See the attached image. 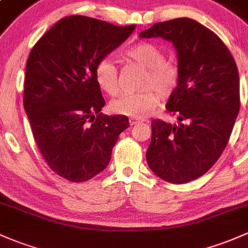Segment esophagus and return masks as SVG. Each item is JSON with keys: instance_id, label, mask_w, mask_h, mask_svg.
Here are the masks:
<instances>
[{"instance_id": "esophagus-1", "label": "esophagus", "mask_w": 248, "mask_h": 248, "mask_svg": "<svg viewBox=\"0 0 248 248\" xmlns=\"http://www.w3.org/2000/svg\"><path fill=\"white\" fill-rule=\"evenodd\" d=\"M143 121H140V119H136V118H130V125H137L140 123H142Z\"/></svg>"}]
</instances>
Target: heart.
I'll return each instance as SVG.
<instances>
[{
    "mask_svg": "<svg viewBox=\"0 0 248 248\" xmlns=\"http://www.w3.org/2000/svg\"><path fill=\"white\" fill-rule=\"evenodd\" d=\"M126 57L145 68L140 80V87L144 90L125 93L111 102L110 108L116 114L142 119L156 108L159 102L157 92L162 97H169L174 93L180 81V68L172 61L166 60L163 50L150 42L135 45L126 50ZM94 78L104 92L110 95L118 94L121 90L118 67L111 58L98 61Z\"/></svg>",
    "mask_w": 248,
    "mask_h": 248,
    "instance_id": "1",
    "label": "heart"
}]
</instances>
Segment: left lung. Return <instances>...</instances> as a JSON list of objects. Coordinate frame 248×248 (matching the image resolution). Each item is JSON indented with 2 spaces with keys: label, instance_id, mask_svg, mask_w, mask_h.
<instances>
[{
  "label": "left lung",
  "instance_id": "8db88e82",
  "mask_svg": "<svg viewBox=\"0 0 248 248\" xmlns=\"http://www.w3.org/2000/svg\"><path fill=\"white\" fill-rule=\"evenodd\" d=\"M140 38H163L177 50L180 81L167 103L178 125L151 122L149 167L169 183H187L215 164L240 110L236 63L219 36L187 17L155 23Z\"/></svg>",
  "mask_w": 248,
  "mask_h": 248
}]
</instances>
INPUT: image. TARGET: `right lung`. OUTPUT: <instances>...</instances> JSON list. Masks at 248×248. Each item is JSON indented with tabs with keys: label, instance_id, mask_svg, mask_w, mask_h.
<instances>
[{
	"label": "right lung",
	"instance_id": "1",
	"mask_svg": "<svg viewBox=\"0 0 248 248\" xmlns=\"http://www.w3.org/2000/svg\"><path fill=\"white\" fill-rule=\"evenodd\" d=\"M135 28L72 15L58 21L29 53L23 106L31 132L50 169L71 182L103 171L129 127L126 116L100 112L105 100L94 68Z\"/></svg>",
	"mask_w": 248,
	"mask_h": 248
}]
</instances>
